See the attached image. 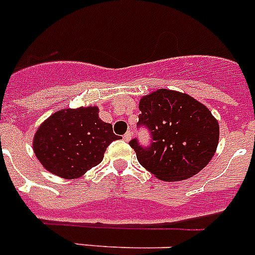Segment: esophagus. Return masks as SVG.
I'll list each match as a JSON object with an SVG mask.
<instances>
[{"label": "esophagus", "mask_w": 255, "mask_h": 255, "mask_svg": "<svg viewBox=\"0 0 255 255\" xmlns=\"http://www.w3.org/2000/svg\"><path fill=\"white\" fill-rule=\"evenodd\" d=\"M123 138H124V140H125V142H129L130 139H131V131H126L125 135H124Z\"/></svg>", "instance_id": "1"}]
</instances>
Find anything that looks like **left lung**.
Here are the masks:
<instances>
[{"label":"left lung","instance_id":"1","mask_svg":"<svg viewBox=\"0 0 255 255\" xmlns=\"http://www.w3.org/2000/svg\"><path fill=\"white\" fill-rule=\"evenodd\" d=\"M138 128L151 144L130 140L139 164L165 182L191 178L208 165L218 145L219 125L204 104L173 90L154 91L139 103Z\"/></svg>","mask_w":255,"mask_h":255}]
</instances>
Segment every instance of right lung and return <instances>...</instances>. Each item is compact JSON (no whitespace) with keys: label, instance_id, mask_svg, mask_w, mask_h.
Listing matches in <instances>:
<instances>
[{"label":"right lung","instance_id":"1","mask_svg":"<svg viewBox=\"0 0 255 255\" xmlns=\"http://www.w3.org/2000/svg\"><path fill=\"white\" fill-rule=\"evenodd\" d=\"M98 112L97 107L62 110L38 128L33 151L46 170L69 179L101 164L107 147L121 136Z\"/></svg>","mask_w":255,"mask_h":255}]
</instances>
